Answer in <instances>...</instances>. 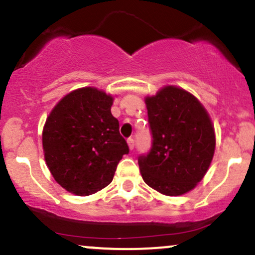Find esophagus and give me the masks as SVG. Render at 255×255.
<instances>
[{"instance_id": "1", "label": "esophagus", "mask_w": 255, "mask_h": 255, "mask_svg": "<svg viewBox=\"0 0 255 255\" xmlns=\"http://www.w3.org/2000/svg\"><path fill=\"white\" fill-rule=\"evenodd\" d=\"M127 144H128V147H129V150H133V148H134V139H133V137H129V139H127Z\"/></svg>"}]
</instances>
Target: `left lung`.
<instances>
[{
    "instance_id": "left-lung-1",
    "label": "left lung",
    "mask_w": 255,
    "mask_h": 255,
    "mask_svg": "<svg viewBox=\"0 0 255 255\" xmlns=\"http://www.w3.org/2000/svg\"><path fill=\"white\" fill-rule=\"evenodd\" d=\"M152 147L137 159L142 180L154 191L177 197L203 180L216 147L212 121L188 91L164 86L145 98Z\"/></svg>"
}]
</instances>
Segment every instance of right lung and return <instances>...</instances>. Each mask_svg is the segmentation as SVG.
I'll list each match as a JSON object with an SVG mask.
<instances>
[{
  "label": "right lung",
  "mask_w": 255,
  "mask_h": 255,
  "mask_svg": "<svg viewBox=\"0 0 255 255\" xmlns=\"http://www.w3.org/2000/svg\"><path fill=\"white\" fill-rule=\"evenodd\" d=\"M113 102V96L96 87L74 90L55 105L44 125L46 165L61 187L79 197L107 187L129 152L111 115Z\"/></svg>",
  "instance_id": "add662e5"
}]
</instances>
